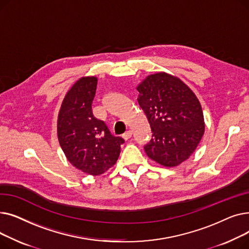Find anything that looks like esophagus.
I'll use <instances>...</instances> for the list:
<instances>
[{"label":"esophagus","mask_w":249,"mask_h":249,"mask_svg":"<svg viewBox=\"0 0 249 249\" xmlns=\"http://www.w3.org/2000/svg\"><path fill=\"white\" fill-rule=\"evenodd\" d=\"M131 136H132V131H130V130H128L127 132H125V133L122 135L123 139H125V140H128L129 138H131Z\"/></svg>","instance_id":"esophagus-1"}]
</instances>
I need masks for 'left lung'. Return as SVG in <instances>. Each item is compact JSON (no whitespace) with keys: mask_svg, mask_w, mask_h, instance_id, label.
Wrapping results in <instances>:
<instances>
[{"mask_svg":"<svg viewBox=\"0 0 249 249\" xmlns=\"http://www.w3.org/2000/svg\"><path fill=\"white\" fill-rule=\"evenodd\" d=\"M139 106L151 127L152 137L144 150L165 167H175L194 153L205 132L201 103L177 75L159 71L136 87Z\"/></svg>","mask_w":249,"mask_h":249,"instance_id":"obj_1","label":"left lung"}]
</instances>
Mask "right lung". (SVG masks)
<instances>
[{"mask_svg":"<svg viewBox=\"0 0 249 249\" xmlns=\"http://www.w3.org/2000/svg\"><path fill=\"white\" fill-rule=\"evenodd\" d=\"M97 84L94 75L78 78L65 94L57 116V138L65 158L78 171L94 177L116 163L124 143L91 112Z\"/></svg>","mask_w":249,"mask_h":249,"instance_id":"1","label":"right lung"}]
</instances>
